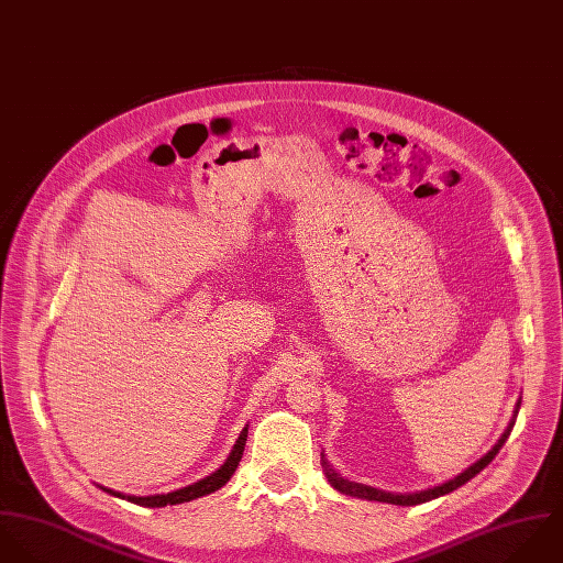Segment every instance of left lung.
<instances>
[{
  "label": "left lung",
  "mask_w": 563,
  "mask_h": 563,
  "mask_svg": "<svg viewBox=\"0 0 563 563\" xmlns=\"http://www.w3.org/2000/svg\"><path fill=\"white\" fill-rule=\"evenodd\" d=\"M518 407H520V405H518ZM516 413H518V411H516ZM514 424H516V422L511 420V424L507 427V431L503 433V438L498 440V444L489 450L485 456H481L476 463H472L465 472H461L459 476L450 478L449 483H444V485H438V487H431V489H424V492H416V494H389V492H380V489H374V487H367V485H361V483L345 481V478L339 476L338 472H333L331 467L327 470V476H329V481H331V485H333L335 489H339L341 494L354 496V498L378 500V503H389V505H405V507L422 505V503H429V500H433V498H440V496H444V494L454 492L456 487H461V485H465L470 478H474L481 470H485V467L492 463V459L498 454V450L505 446L507 438L511 435Z\"/></svg>",
  "instance_id": "obj_1"
}]
</instances>
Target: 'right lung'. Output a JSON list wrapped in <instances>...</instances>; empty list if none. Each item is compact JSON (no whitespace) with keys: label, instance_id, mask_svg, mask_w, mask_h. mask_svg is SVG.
<instances>
[{"label":"right lung","instance_id":"1","mask_svg":"<svg viewBox=\"0 0 563 563\" xmlns=\"http://www.w3.org/2000/svg\"><path fill=\"white\" fill-rule=\"evenodd\" d=\"M245 440H247V429L241 431V435H239L234 449L230 452V456L225 459L224 465L218 472H213L211 476H207V478H202V481H198V483H194L189 487H183V489H176V492H169V494H156V496H123V494L113 492V489H107V492L113 494V496H119V498H125V500H130L134 505H141V507H167V505L189 503L194 498H200V496H207L211 492H218L222 485L230 481V476L234 474V470H236V465L241 461V454H243V449H245Z\"/></svg>","mask_w":563,"mask_h":563}]
</instances>
